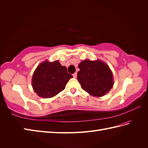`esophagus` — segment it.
Returning <instances> with one entry per match:
<instances>
[{
  "label": "esophagus",
  "instance_id": "34e87169",
  "mask_svg": "<svg viewBox=\"0 0 148 148\" xmlns=\"http://www.w3.org/2000/svg\"><path fill=\"white\" fill-rule=\"evenodd\" d=\"M73 76L74 78H76L77 77V72H75V73H74L73 74Z\"/></svg>",
  "mask_w": 148,
  "mask_h": 148
}]
</instances>
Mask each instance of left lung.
Listing matches in <instances>:
<instances>
[{"label":"left lung","instance_id":"obj_1","mask_svg":"<svg viewBox=\"0 0 148 148\" xmlns=\"http://www.w3.org/2000/svg\"><path fill=\"white\" fill-rule=\"evenodd\" d=\"M77 80L83 90L96 97H101L113 85V75L106 64L101 61L84 60L78 64Z\"/></svg>","mask_w":148,"mask_h":148}]
</instances>
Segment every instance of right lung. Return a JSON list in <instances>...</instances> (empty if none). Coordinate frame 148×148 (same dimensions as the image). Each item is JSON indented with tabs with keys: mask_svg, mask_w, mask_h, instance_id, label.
Segmentation results:
<instances>
[{
	"mask_svg": "<svg viewBox=\"0 0 148 148\" xmlns=\"http://www.w3.org/2000/svg\"><path fill=\"white\" fill-rule=\"evenodd\" d=\"M73 76L59 61H45L38 65L32 77V86L38 96L52 97L65 88Z\"/></svg>",
	"mask_w": 148,
	"mask_h": 148,
	"instance_id": "obj_1",
	"label": "right lung"
}]
</instances>
